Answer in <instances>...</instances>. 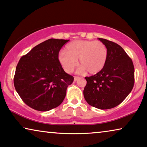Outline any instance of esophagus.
<instances>
[{
    "label": "esophagus",
    "mask_w": 147,
    "mask_h": 147,
    "mask_svg": "<svg viewBox=\"0 0 147 147\" xmlns=\"http://www.w3.org/2000/svg\"><path fill=\"white\" fill-rule=\"evenodd\" d=\"M78 79H80V77L79 76H74V81H76V80H78Z\"/></svg>",
    "instance_id": "34e87169"
}]
</instances>
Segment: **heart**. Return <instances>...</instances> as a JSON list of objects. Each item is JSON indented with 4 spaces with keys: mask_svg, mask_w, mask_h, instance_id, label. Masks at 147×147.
I'll return each mask as SVG.
<instances>
[{
    "mask_svg": "<svg viewBox=\"0 0 147 147\" xmlns=\"http://www.w3.org/2000/svg\"><path fill=\"white\" fill-rule=\"evenodd\" d=\"M107 48L99 40H76L66 46L65 51H61L58 59L65 72L71 73L78 65H81L78 72L94 74L104 68L107 59Z\"/></svg>",
    "mask_w": 147,
    "mask_h": 147,
    "instance_id": "1",
    "label": "heart"
}]
</instances>
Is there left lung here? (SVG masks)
<instances>
[{
	"instance_id": "left-lung-1",
	"label": "left lung",
	"mask_w": 147,
	"mask_h": 147,
	"mask_svg": "<svg viewBox=\"0 0 147 147\" xmlns=\"http://www.w3.org/2000/svg\"><path fill=\"white\" fill-rule=\"evenodd\" d=\"M107 48V59L103 69L86 76L84 97L90 106L110 109L118 106L133 89L135 68L132 59L117 43L98 38Z\"/></svg>"
}]
</instances>
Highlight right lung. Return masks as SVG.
<instances>
[{"label":"right lung","instance_id":"add662e5","mask_svg":"<svg viewBox=\"0 0 147 147\" xmlns=\"http://www.w3.org/2000/svg\"><path fill=\"white\" fill-rule=\"evenodd\" d=\"M69 40L51 38L22 56L16 68L14 85L23 102L38 111H48L63 102L74 77L65 73L58 56Z\"/></svg>","mask_w":147,"mask_h":147}]
</instances>
